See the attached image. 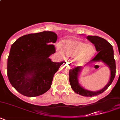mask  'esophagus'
Here are the masks:
<instances>
[{
  "instance_id": "obj_1",
  "label": "esophagus",
  "mask_w": 120,
  "mask_h": 120,
  "mask_svg": "<svg viewBox=\"0 0 120 120\" xmlns=\"http://www.w3.org/2000/svg\"><path fill=\"white\" fill-rule=\"evenodd\" d=\"M66 64H67V65L69 67H70L71 68H73V67H72V64H71V63H70V62H67V63Z\"/></svg>"
}]
</instances>
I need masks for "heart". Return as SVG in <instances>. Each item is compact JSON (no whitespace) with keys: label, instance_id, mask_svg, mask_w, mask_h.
<instances>
[{"label":"heart","instance_id":"obj_1","mask_svg":"<svg viewBox=\"0 0 120 120\" xmlns=\"http://www.w3.org/2000/svg\"><path fill=\"white\" fill-rule=\"evenodd\" d=\"M58 52L62 56L65 55L69 57H73L76 64L82 65L88 62L96 52L95 47L91 44H87L78 38L66 39L56 45Z\"/></svg>","mask_w":120,"mask_h":120}]
</instances>
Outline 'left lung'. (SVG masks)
<instances>
[{
  "instance_id": "1",
  "label": "left lung",
  "mask_w": 120,
  "mask_h": 120,
  "mask_svg": "<svg viewBox=\"0 0 120 120\" xmlns=\"http://www.w3.org/2000/svg\"><path fill=\"white\" fill-rule=\"evenodd\" d=\"M86 38L95 45L98 53L95 58L88 62L86 65L93 62H103L110 68V77L109 81L102 89L98 91H90L85 89L79 83V76L83 67H77L69 71V82L71 88L76 93L83 97H94L104 92L113 81L116 73L115 60L114 58L113 47L107 40L100 37L91 35L87 36Z\"/></svg>"
}]
</instances>
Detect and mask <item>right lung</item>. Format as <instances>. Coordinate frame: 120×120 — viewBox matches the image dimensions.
Here are the masks:
<instances>
[{
	"instance_id": "right-lung-1",
	"label": "right lung",
	"mask_w": 120,
	"mask_h": 120,
	"mask_svg": "<svg viewBox=\"0 0 120 120\" xmlns=\"http://www.w3.org/2000/svg\"><path fill=\"white\" fill-rule=\"evenodd\" d=\"M57 40L55 32L44 31L20 37L11 46L7 60V76L15 89L26 97L47 92L55 73L64 62H52L55 52L52 45Z\"/></svg>"
}]
</instances>
